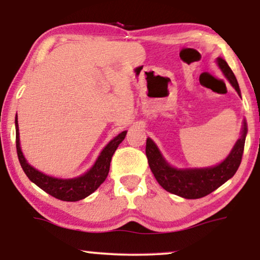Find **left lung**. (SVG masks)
I'll list each match as a JSON object with an SVG mask.
<instances>
[{"label": "left lung", "instance_id": "left-lung-1", "mask_svg": "<svg viewBox=\"0 0 260 260\" xmlns=\"http://www.w3.org/2000/svg\"><path fill=\"white\" fill-rule=\"evenodd\" d=\"M218 66L225 77L229 79L231 85L236 88L240 95V88L238 85L237 78L222 58L216 59ZM247 134V124L244 120L241 136L234 144L232 151L218 166L209 168H195V169H176L169 165L163 158L158 148L152 142L151 138H147L145 154L148 157V163L150 167L155 179L159 186L165 188L169 193L179 195L184 199H200L211 194L216 188L230 180L239 168L241 157H243L245 138Z\"/></svg>", "mask_w": 260, "mask_h": 260}]
</instances>
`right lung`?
<instances>
[{
    "label": "right lung",
    "instance_id": "obj_1",
    "mask_svg": "<svg viewBox=\"0 0 260 260\" xmlns=\"http://www.w3.org/2000/svg\"><path fill=\"white\" fill-rule=\"evenodd\" d=\"M15 127H16V151L19 156L20 165L22 167L23 172L28 176L31 182H34L42 190L48 193L62 201H79L85 199L88 195L93 193L101 184L104 182L110 170V162H111L112 155L115 154L116 149L122 143V141L126 136V131L120 133L109 144L103 149L97 161L93 167L85 173L84 175L74 179H56L46 175V174L39 172L33 168L29 163L26 161L24 156L20 148L19 138V124H17V116L15 117Z\"/></svg>",
    "mask_w": 260,
    "mask_h": 260
}]
</instances>
